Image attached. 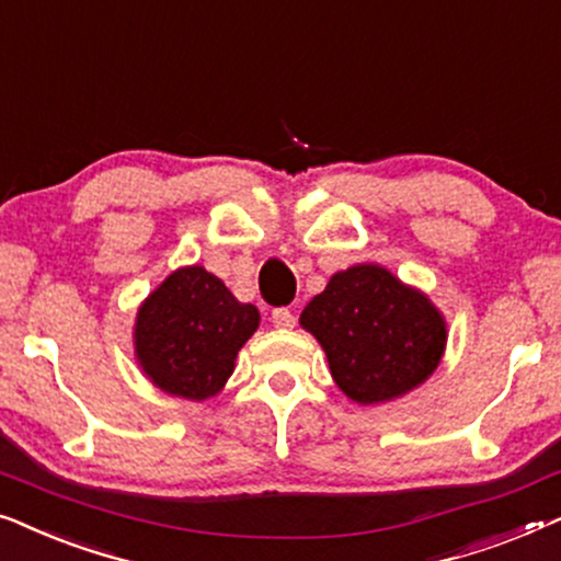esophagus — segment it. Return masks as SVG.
Wrapping results in <instances>:
<instances>
[{
	"mask_svg": "<svg viewBox=\"0 0 561 561\" xmlns=\"http://www.w3.org/2000/svg\"><path fill=\"white\" fill-rule=\"evenodd\" d=\"M273 324L278 329H294L296 327V313L280 306V309H273Z\"/></svg>",
	"mask_w": 561,
	"mask_h": 561,
	"instance_id": "obj_1",
	"label": "esophagus"
}]
</instances>
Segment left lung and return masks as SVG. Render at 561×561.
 <instances>
[{"label":"left lung","mask_w":561,"mask_h":561,"mask_svg":"<svg viewBox=\"0 0 561 561\" xmlns=\"http://www.w3.org/2000/svg\"><path fill=\"white\" fill-rule=\"evenodd\" d=\"M301 327L324 347L342 393L363 405L393 401L421 386L447 344L439 309L373 263L334 273L304 309Z\"/></svg>","instance_id":"obj_1"}]
</instances>
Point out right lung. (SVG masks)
<instances>
[{
  "label": "right lung",
  "instance_id": "1",
  "mask_svg": "<svg viewBox=\"0 0 561 561\" xmlns=\"http://www.w3.org/2000/svg\"><path fill=\"white\" fill-rule=\"evenodd\" d=\"M257 324L255 306L237 301L202 265H188L145 298L135 321V355L160 390L204 401L225 388L237 352Z\"/></svg>",
  "mask_w": 561,
  "mask_h": 561
}]
</instances>
